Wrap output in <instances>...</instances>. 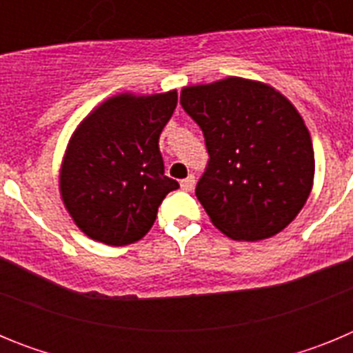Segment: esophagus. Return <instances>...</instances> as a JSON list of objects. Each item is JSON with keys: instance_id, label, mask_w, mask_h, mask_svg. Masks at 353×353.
Returning <instances> with one entry per match:
<instances>
[{"instance_id": "34e87169", "label": "esophagus", "mask_w": 353, "mask_h": 353, "mask_svg": "<svg viewBox=\"0 0 353 353\" xmlns=\"http://www.w3.org/2000/svg\"><path fill=\"white\" fill-rule=\"evenodd\" d=\"M194 183H196L194 174H189V176H187V179H183L182 182H180V185H182V189H183V191L191 192L192 189H194Z\"/></svg>"}]
</instances>
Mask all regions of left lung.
<instances>
[{
	"label": "left lung",
	"instance_id": "left-lung-1",
	"mask_svg": "<svg viewBox=\"0 0 353 353\" xmlns=\"http://www.w3.org/2000/svg\"><path fill=\"white\" fill-rule=\"evenodd\" d=\"M180 104L203 130L210 159L196 196L214 226L248 242L285 230L314 176L313 143L295 105L242 77L185 86Z\"/></svg>",
	"mask_w": 353,
	"mask_h": 353
}]
</instances>
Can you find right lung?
Here are the masks:
<instances>
[{"label":"right lung","mask_w":353,"mask_h":353,"mask_svg":"<svg viewBox=\"0 0 353 353\" xmlns=\"http://www.w3.org/2000/svg\"><path fill=\"white\" fill-rule=\"evenodd\" d=\"M179 102L176 92L120 93L79 123L65 152L60 192L81 232L108 245L138 242L179 182L164 174L159 136Z\"/></svg>","instance_id":"right-lung-1"}]
</instances>
